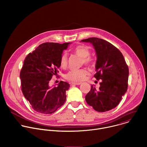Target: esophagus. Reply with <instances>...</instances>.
I'll use <instances>...</instances> for the list:
<instances>
[{
	"label": "esophagus",
	"instance_id": "1",
	"mask_svg": "<svg viewBox=\"0 0 147 147\" xmlns=\"http://www.w3.org/2000/svg\"><path fill=\"white\" fill-rule=\"evenodd\" d=\"M81 82H71L72 85H80Z\"/></svg>",
	"mask_w": 147,
	"mask_h": 147
}]
</instances>
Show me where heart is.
<instances>
[{"label": "heart", "mask_w": 147, "mask_h": 147, "mask_svg": "<svg viewBox=\"0 0 147 147\" xmlns=\"http://www.w3.org/2000/svg\"><path fill=\"white\" fill-rule=\"evenodd\" d=\"M73 51L77 55L82 57V63L92 66L95 64L94 58L90 56V48L84 45H80L76 47ZM60 65L62 68H66L67 66V56L66 53H63L60 59ZM88 74V71L86 68H81L69 71L65 76L67 80L81 82L84 80Z\"/></svg>", "instance_id": "b5f03b06"}]
</instances>
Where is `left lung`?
I'll list each match as a JSON object with an SVG mask.
<instances>
[{"mask_svg":"<svg viewBox=\"0 0 147 147\" xmlns=\"http://www.w3.org/2000/svg\"><path fill=\"white\" fill-rule=\"evenodd\" d=\"M81 41L94 45L97 56L94 77L101 81L98 90L91 86L86 100L96 111H110L118 105L127 90L128 66L121 52L109 42L95 37Z\"/></svg>","mask_w":147,"mask_h":147,"instance_id":"obj_1","label":"left lung"}]
</instances>
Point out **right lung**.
<instances>
[{"label":"right lung","instance_id":"right-lung-1","mask_svg":"<svg viewBox=\"0 0 147 147\" xmlns=\"http://www.w3.org/2000/svg\"><path fill=\"white\" fill-rule=\"evenodd\" d=\"M69 44H42L25 58L20 73L22 91L37 112L51 114L66 101L69 84L61 81L57 86L51 88L49 82L59 72L63 51Z\"/></svg>","mask_w":147,"mask_h":147}]
</instances>
